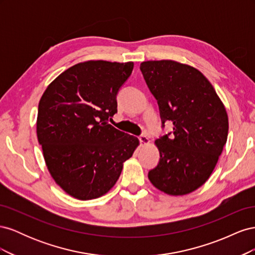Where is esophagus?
<instances>
[{
	"instance_id": "obj_1",
	"label": "esophagus",
	"mask_w": 255,
	"mask_h": 255,
	"mask_svg": "<svg viewBox=\"0 0 255 255\" xmlns=\"http://www.w3.org/2000/svg\"><path fill=\"white\" fill-rule=\"evenodd\" d=\"M138 138H139V141H140V145L141 146H145V145H148L150 143L149 137L146 136V135H140Z\"/></svg>"
}]
</instances>
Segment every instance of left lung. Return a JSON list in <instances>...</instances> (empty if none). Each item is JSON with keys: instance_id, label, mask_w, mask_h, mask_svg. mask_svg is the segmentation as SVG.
<instances>
[{"instance_id": "1", "label": "left lung", "mask_w": 255, "mask_h": 255, "mask_svg": "<svg viewBox=\"0 0 255 255\" xmlns=\"http://www.w3.org/2000/svg\"><path fill=\"white\" fill-rule=\"evenodd\" d=\"M143 79L157 100L161 128L173 130L155 140L159 161L148 173L160 191L182 196L207 181L228 138L225 105L205 76L196 68L173 60L140 64Z\"/></svg>"}]
</instances>
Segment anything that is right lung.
Listing matches in <instances>:
<instances>
[{
    "instance_id": "right-lung-1",
    "label": "right lung",
    "mask_w": 255,
    "mask_h": 255,
    "mask_svg": "<svg viewBox=\"0 0 255 255\" xmlns=\"http://www.w3.org/2000/svg\"><path fill=\"white\" fill-rule=\"evenodd\" d=\"M134 64L89 60L67 69L38 105L37 137L49 171L68 195L91 200L119 179L139 140L109 125Z\"/></svg>"
}]
</instances>
